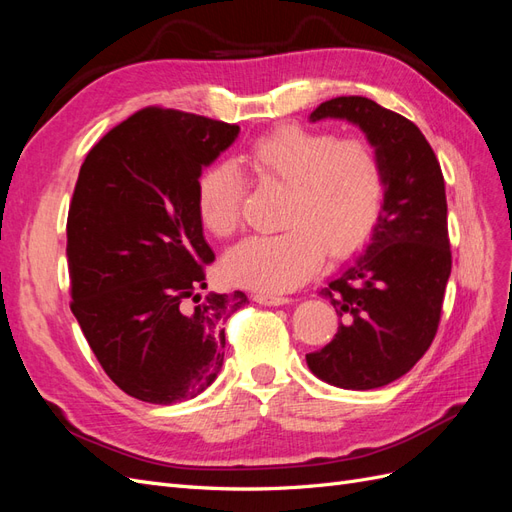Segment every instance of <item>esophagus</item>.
I'll list each match as a JSON object with an SVG mask.
<instances>
[{
  "label": "esophagus",
  "instance_id": "esophagus-1",
  "mask_svg": "<svg viewBox=\"0 0 512 512\" xmlns=\"http://www.w3.org/2000/svg\"><path fill=\"white\" fill-rule=\"evenodd\" d=\"M254 301L260 305H286L290 299L288 297H280V294H265V292H256Z\"/></svg>",
  "mask_w": 512,
  "mask_h": 512
}]
</instances>
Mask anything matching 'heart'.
<instances>
[{
    "instance_id": "heart-1",
    "label": "heart",
    "mask_w": 512,
    "mask_h": 512,
    "mask_svg": "<svg viewBox=\"0 0 512 512\" xmlns=\"http://www.w3.org/2000/svg\"><path fill=\"white\" fill-rule=\"evenodd\" d=\"M243 162L258 183L286 190L284 230L235 247L222 265L230 284L265 294L299 288L324 254H354L380 222L386 168L365 134L284 123L252 141ZM243 198L245 181L232 164L215 162L196 179L198 218L213 237L226 239L241 228Z\"/></svg>"
}]
</instances>
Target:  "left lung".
Returning a JSON list of instances; mask_svg holds the SVG:
<instances>
[{"mask_svg":"<svg viewBox=\"0 0 512 512\" xmlns=\"http://www.w3.org/2000/svg\"><path fill=\"white\" fill-rule=\"evenodd\" d=\"M327 117L356 123L376 143L386 196L367 250L320 290L339 327L305 359L320 380L367 391L408 374L438 333L453 265L444 177L423 132L374 100L339 96L309 115Z\"/></svg>","mask_w":512,"mask_h":512,"instance_id":"8db88e82","label":"left lung"}]
</instances>
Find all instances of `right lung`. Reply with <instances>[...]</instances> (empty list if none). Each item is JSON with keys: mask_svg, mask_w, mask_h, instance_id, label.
<instances>
[{"mask_svg": "<svg viewBox=\"0 0 512 512\" xmlns=\"http://www.w3.org/2000/svg\"><path fill=\"white\" fill-rule=\"evenodd\" d=\"M237 123L147 106L91 147L68 211L70 309L123 393L170 406L220 374L224 322L245 292L207 294L215 260L196 211V179Z\"/></svg>", "mask_w": 512, "mask_h": 512, "instance_id": "obj_1", "label": "right lung"}]
</instances>
